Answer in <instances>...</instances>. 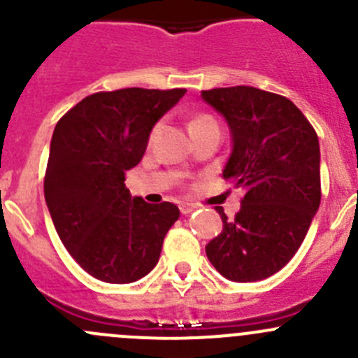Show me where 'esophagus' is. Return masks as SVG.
Returning a JSON list of instances; mask_svg holds the SVG:
<instances>
[{"label":"esophagus","instance_id":"obj_1","mask_svg":"<svg viewBox=\"0 0 358 358\" xmlns=\"http://www.w3.org/2000/svg\"><path fill=\"white\" fill-rule=\"evenodd\" d=\"M178 208H180V211H182V215H189V213H192L197 206L190 204V202H180Z\"/></svg>","mask_w":358,"mask_h":358}]
</instances>
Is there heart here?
I'll list each match as a JSON object with an SVG mask.
<instances>
[{"mask_svg": "<svg viewBox=\"0 0 358 358\" xmlns=\"http://www.w3.org/2000/svg\"><path fill=\"white\" fill-rule=\"evenodd\" d=\"M213 121L211 117H208V115H197L196 119H194L192 122H190V126H196V124H204V122H209Z\"/></svg>", "mask_w": 358, "mask_h": 358, "instance_id": "obj_1", "label": "heart"}]
</instances>
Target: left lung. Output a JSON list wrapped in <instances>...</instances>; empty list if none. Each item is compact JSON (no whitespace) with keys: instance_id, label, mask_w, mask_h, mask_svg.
Here are the masks:
<instances>
[{"instance_id":"left-lung-1","label":"left lung","mask_w":358,"mask_h":358,"mask_svg":"<svg viewBox=\"0 0 358 358\" xmlns=\"http://www.w3.org/2000/svg\"><path fill=\"white\" fill-rule=\"evenodd\" d=\"M201 96L230 129L223 180L246 192L234 220L216 208L223 230L206 255L225 279L263 280L296 255L319 211V138L286 96L252 86L208 90Z\"/></svg>"}]
</instances>
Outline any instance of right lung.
<instances>
[{
  "label": "right lung",
  "mask_w": 358,
  "mask_h": 358,
  "mask_svg": "<svg viewBox=\"0 0 358 358\" xmlns=\"http://www.w3.org/2000/svg\"><path fill=\"white\" fill-rule=\"evenodd\" d=\"M185 93H95L57 122L45 175L46 206L64 246L95 279L129 284L157 265L180 209L131 197L124 175L142 161L156 122Z\"/></svg>",
  "instance_id": "obj_1"
}]
</instances>
